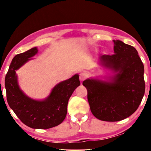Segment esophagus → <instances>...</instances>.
I'll use <instances>...</instances> for the list:
<instances>
[{
  "label": "esophagus",
  "instance_id": "34e87169",
  "mask_svg": "<svg viewBox=\"0 0 151 151\" xmlns=\"http://www.w3.org/2000/svg\"><path fill=\"white\" fill-rule=\"evenodd\" d=\"M86 77H87V74H86V73H85V72H82V73L80 74V81H84V80L86 78Z\"/></svg>",
  "mask_w": 151,
  "mask_h": 151
}]
</instances>
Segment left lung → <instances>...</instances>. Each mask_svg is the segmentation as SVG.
Here are the masks:
<instances>
[{"label": "left lung", "instance_id": "8db88e82", "mask_svg": "<svg viewBox=\"0 0 151 151\" xmlns=\"http://www.w3.org/2000/svg\"><path fill=\"white\" fill-rule=\"evenodd\" d=\"M113 41L115 54L100 55L98 59L113 75L82 82L93 115L106 122L122 120L135 113L145 92L144 67L137 51L121 40Z\"/></svg>", "mask_w": 151, "mask_h": 151}]
</instances>
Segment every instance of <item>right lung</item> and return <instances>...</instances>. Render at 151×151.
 <instances>
[{
	"label": "right lung",
	"mask_w": 151,
	"mask_h": 151,
	"mask_svg": "<svg viewBox=\"0 0 151 151\" xmlns=\"http://www.w3.org/2000/svg\"><path fill=\"white\" fill-rule=\"evenodd\" d=\"M38 48H34L15 55L6 74L5 85L8 104L21 122L32 129H47L63 122L67 113V104L70 97L80 82L79 75L59 82L52 88L44 100L31 98L20 89L16 70L27 63L38 53Z\"/></svg>",
	"instance_id": "1"
}]
</instances>
